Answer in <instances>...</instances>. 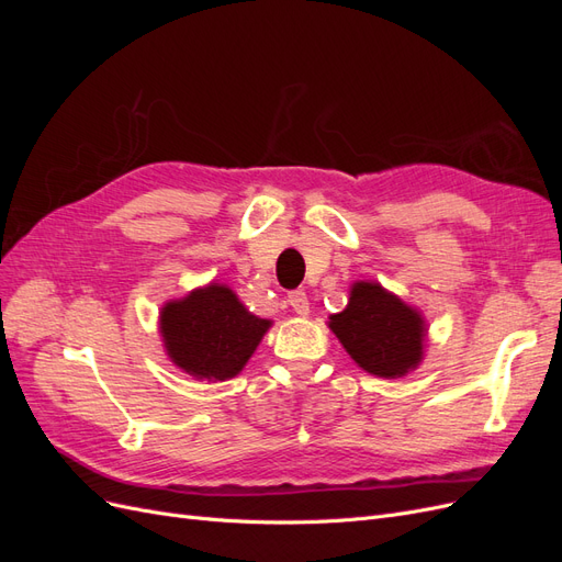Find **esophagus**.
Here are the masks:
<instances>
[{"mask_svg":"<svg viewBox=\"0 0 562 562\" xmlns=\"http://www.w3.org/2000/svg\"><path fill=\"white\" fill-rule=\"evenodd\" d=\"M288 304H291L293 312H295L297 316H307V314H310V300H307V293L293 291L291 295H288Z\"/></svg>","mask_w":562,"mask_h":562,"instance_id":"1","label":"esophagus"}]
</instances>
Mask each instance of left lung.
<instances>
[{
    "label": "left lung",
    "mask_w": 562,
    "mask_h": 562,
    "mask_svg": "<svg viewBox=\"0 0 562 562\" xmlns=\"http://www.w3.org/2000/svg\"><path fill=\"white\" fill-rule=\"evenodd\" d=\"M328 328L356 366L384 380L417 370L429 337L424 314L378 281H353L347 307L328 316Z\"/></svg>",
    "instance_id": "1"
}]
</instances>
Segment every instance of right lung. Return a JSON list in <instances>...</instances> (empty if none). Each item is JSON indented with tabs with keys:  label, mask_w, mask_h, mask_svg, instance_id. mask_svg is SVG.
Wrapping results in <instances>:
<instances>
[{
	"label": "right lung",
	"mask_w": 562,
	"mask_h": 562,
	"mask_svg": "<svg viewBox=\"0 0 562 562\" xmlns=\"http://www.w3.org/2000/svg\"><path fill=\"white\" fill-rule=\"evenodd\" d=\"M271 328L225 283L199 285L168 300L159 312L164 351L194 380L225 382L239 375Z\"/></svg>",
	"instance_id": "obj_1"
}]
</instances>
